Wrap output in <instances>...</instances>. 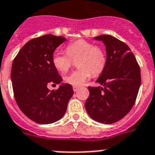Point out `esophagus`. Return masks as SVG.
Segmentation results:
<instances>
[{
  "label": "esophagus",
  "instance_id": "34e87169",
  "mask_svg": "<svg viewBox=\"0 0 155 155\" xmlns=\"http://www.w3.org/2000/svg\"><path fill=\"white\" fill-rule=\"evenodd\" d=\"M79 89H80V87H78V86H73V90H74V92H77Z\"/></svg>",
  "mask_w": 155,
  "mask_h": 155
}]
</instances>
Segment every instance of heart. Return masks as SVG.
<instances>
[{"mask_svg":"<svg viewBox=\"0 0 155 155\" xmlns=\"http://www.w3.org/2000/svg\"><path fill=\"white\" fill-rule=\"evenodd\" d=\"M66 53L55 51L52 54L51 62L56 70L64 73L71 67L73 60H77L80 68L73 71L64 77L67 84L81 86L92 75H99L104 68L106 54L101 47L85 39L71 42L66 47Z\"/></svg>","mask_w":155,"mask_h":155,"instance_id":"1","label":"heart"}]
</instances>
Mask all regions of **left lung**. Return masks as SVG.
<instances>
[{
    "instance_id": "obj_1",
    "label": "left lung",
    "mask_w": 155,
    "mask_h": 155,
    "mask_svg": "<svg viewBox=\"0 0 155 155\" xmlns=\"http://www.w3.org/2000/svg\"><path fill=\"white\" fill-rule=\"evenodd\" d=\"M104 42L106 63L96 82L103 87H88L85 102L88 115L98 122L115 123L134 104L141 84V71L134 54L125 42L111 35L95 38Z\"/></svg>"
}]
</instances>
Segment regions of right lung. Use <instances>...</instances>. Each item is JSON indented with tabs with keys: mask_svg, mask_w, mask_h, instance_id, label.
Returning a JSON list of instances; mask_svg holds the SVG:
<instances>
[{
	"mask_svg": "<svg viewBox=\"0 0 155 155\" xmlns=\"http://www.w3.org/2000/svg\"><path fill=\"white\" fill-rule=\"evenodd\" d=\"M66 38L45 35L26 42L13 59L11 80L14 98L21 112L38 124H51L65 114L73 95L69 84L49 90V84H58L62 77L52 64L54 50Z\"/></svg>",
	"mask_w": 155,
	"mask_h": 155,
	"instance_id": "right-lung-1",
	"label": "right lung"
}]
</instances>
